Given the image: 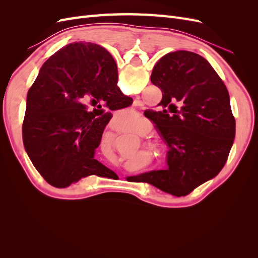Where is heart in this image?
Segmentation results:
<instances>
[{
    "instance_id": "obj_1",
    "label": "heart",
    "mask_w": 258,
    "mask_h": 258,
    "mask_svg": "<svg viewBox=\"0 0 258 258\" xmlns=\"http://www.w3.org/2000/svg\"><path fill=\"white\" fill-rule=\"evenodd\" d=\"M122 123L120 126V130L123 132H129L140 137L147 135L151 130V124L145 120L138 119L136 117L122 116Z\"/></svg>"
}]
</instances>
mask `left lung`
<instances>
[{
  "label": "left lung",
  "mask_w": 258,
  "mask_h": 258,
  "mask_svg": "<svg viewBox=\"0 0 258 258\" xmlns=\"http://www.w3.org/2000/svg\"><path fill=\"white\" fill-rule=\"evenodd\" d=\"M151 81L162 99L148 118L170 148L169 168L140 176L162 191L186 196L227 161L236 134L228 91L204 57L186 50L160 58Z\"/></svg>",
  "instance_id": "obj_1"
}]
</instances>
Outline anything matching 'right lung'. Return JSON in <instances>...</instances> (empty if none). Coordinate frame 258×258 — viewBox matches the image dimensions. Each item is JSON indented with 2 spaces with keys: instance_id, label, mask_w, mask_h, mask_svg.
Segmentation results:
<instances>
[{
  "instance_id": "1",
  "label": "right lung",
  "mask_w": 258,
  "mask_h": 258,
  "mask_svg": "<svg viewBox=\"0 0 258 258\" xmlns=\"http://www.w3.org/2000/svg\"><path fill=\"white\" fill-rule=\"evenodd\" d=\"M117 66L102 46L75 42L42 66L27 96L22 141L48 184L64 188L89 175L113 171L93 158L111 111L132 99L117 87Z\"/></svg>"
}]
</instances>
